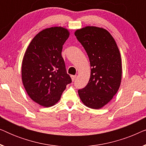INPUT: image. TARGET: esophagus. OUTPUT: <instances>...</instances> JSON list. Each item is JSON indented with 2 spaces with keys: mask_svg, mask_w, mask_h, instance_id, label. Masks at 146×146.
<instances>
[{
  "mask_svg": "<svg viewBox=\"0 0 146 146\" xmlns=\"http://www.w3.org/2000/svg\"><path fill=\"white\" fill-rule=\"evenodd\" d=\"M76 76H74V75H72V76H71V78H72V81H74V80H75V79H76Z\"/></svg>",
  "mask_w": 146,
  "mask_h": 146,
  "instance_id": "1",
  "label": "esophagus"
}]
</instances>
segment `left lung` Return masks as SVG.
<instances>
[{
	"label": "left lung",
	"mask_w": 146,
	"mask_h": 146,
	"mask_svg": "<svg viewBox=\"0 0 146 146\" xmlns=\"http://www.w3.org/2000/svg\"><path fill=\"white\" fill-rule=\"evenodd\" d=\"M74 35L84 48L91 68L88 83L78 92L80 98L90 108H102L113 98L121 84L122 68L118 47L103 28L88 26L76 30Z\"/></svg>",
	"instance_id": "obj_1"
}]
</instances>
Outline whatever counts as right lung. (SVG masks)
Segmentation results:
<instances>
[{"label":"right lung","mask_w":146,"mask_h":146,"mask_svg":"<svg viewBox=\"0 0 146 146\" xmlns=\"http://www.w3.org/2000/svg\"><path fill=\"white\" fill-rule=\"evenodd\" d=\"M68 30L61 27L44 29L29 44L22 62V80L28 95L44 107L52 106L72 80L62 56Z\"/></svg>","instance_id":"right-lung-1"}]
</instances>
